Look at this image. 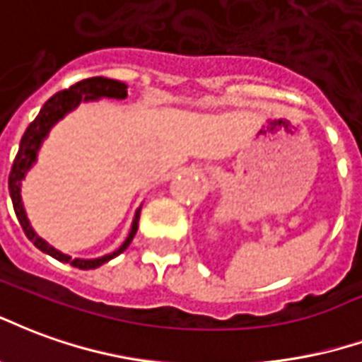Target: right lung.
I'll return each instance as SVG.
<instances>
[{
	"label": "right lung",
	"instance_id": "1",
	"mask_svg": "<svg viewBox=\"0 0 362 362\" xmlns=\"http://www.w3.org/2000/svg\"><path fill=\"white\" fill-rule=\"evenodd\" d=\"M127 96V86L119 81H113V78H104V76H92V78H84L81 83L73 84L67 90H62L54 94V96L47 100L46 104L42 105L40 113L36 115V119L26 127L25 134L21 139V146H18V152L15 156L11 165V173H9V194H11L13 208H15V214H17V220L21 223V228L25 231V235L34 243V247H38L42 252H46L49 257H54L55 260L59 262H67V264L75 266V268H81V270H92V268H98L102 266L107 260H112L117 255H121L123 250L131 245L134 233L139 229V216H141V208L136 210L133 220V228H131V233L125 239V243L121 245L119 249L112 252V255H105L102 258H94V260H81V258H73L63 255L59 250H55L52 245H47L44 239L34 233V229L30 228V223L26 220L25 208H23V202H21V181L25 177V173L28 171V168L33 165V162L36 160V152L40 148L42 141L46 139V134L49 133V129L54 127V123L62 119L63 115L71 110H75L76 105L81 104L83 100H98V98H121Z\"/></svg>",
	"mask_w": 362,
	"mask_h": 362
}]
</instances>
